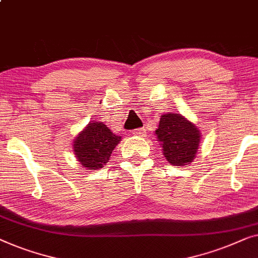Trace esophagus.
I'll return each instance as SVG.
<instances>
[{
  "mask_svg": "<svg viewBox=\"0 0 258 258\" xmlns=\"http://www.w3.org/2000/svg\"><path fill=\"white\" fill-rule=\"evenodd\" d=\"M133 136L136 137H145V134H146V130H145V127H141V128H137L133 131Z\"/></svg>",
  "mask_w": 258,
  "mask_h": 258,
  "instance_id": "esophagus-1",
  "label": "esophagus"
}]
</instances>
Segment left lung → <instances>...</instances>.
I'll return each instance as SVG.
<instances>
[{"label":"left lung","instance_id":"left-lung-1","mask_svg":"<svg viewBox=\"0 0 258 258\" xmlns=\"http://www.w3.org/2000/svg\"><path fill=\"white\" fill-rule=\"evenodd\" d=\"M155 134L168 164L184 167L197 158L201 132L182 114L172 112L162 114Z\"/></svg>","mask_w":258,"mask_h":258}]
</instances>
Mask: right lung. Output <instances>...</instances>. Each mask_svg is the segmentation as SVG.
Instances as JSON below:
<instances>
[{
    "label": "right lung",
    "instance_id": "1",
    "mask_svg": "<svg viewBox=\"0 0 258 258\" xmlns=\"http://www.w3.org/2000/svg\"><path fill=\"white\" fill-rule=\"evenodd\" d=\"M121 137L112 132L103 121H90L74 139V153L82 167L99 169L108 162Z\"/></svg>",
    "mask_w": 258,
    "mask_h": 258
}]
</instances>
